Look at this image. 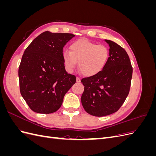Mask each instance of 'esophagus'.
Returning <instances> with one entry per match:
<instances>
[{
	"mask_svg": "<svg viewBox=\"0 0 156 156\" xmlns=\"http://www.w3.org/2000/svg\"><path fill=\"white\" fill-rule=\"evenodd\" d=\"M76 82L77 83H80V82H81V79H80L79 77H76Z\"/></svg>",
	"mask_w": 156,
	"mask_h": 156,
	"instance_id": "34e87169",
	"label": "esophagus"
}]
</instances>
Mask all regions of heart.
<instances>
[{"instance_id":"obj_1","label":"heart","mask_w":156,"mask_h":156,"mask_svg":"<svg viewBox=\"0 0 156 156\" xmlns=\"http://www.w3.org/2000/svg\"><path fill=\"white\" fill-rule=\"evenodd\" d=\"M70 51L63 52V60L67 69L72 72L79 62V69L85 76H94L105 67L109 50L104 45H98L86 39L73 41Z\"/></svg>"}]
</instances>
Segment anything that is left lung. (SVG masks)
Wrapping results in <instances>:
<instances>
[{
  "label": "left lung",
  "instance_id": "obj_1",
  "mask_svg": "<svg viewBox=\"0 0 156 156\" xmlns=\"http://www.w3.org/2000/svg\"><path fill=\"white\" fill-rule=\"evenodd\" d=\"M105 41L110 47L105 67L94 76L81 79L83 107L95 116L109 115L119 109L129 92L133 73L126 50L114 41Z\"/></svg>",
  "mask_w": 156,
  "mask_h": 156
}]
</instances>
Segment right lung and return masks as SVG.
Instances as JSON below:
<instances>
[{
	"label": "right lung",
	"instance_id": "right-lung-1",
	"mask_svg": "<svg viewBox=\"0 0 156 156\" xmlns=\"http://www.w3.org/2000/svg\"><path fill=\"white\" fill-rule=\"evenodd\" d=\"M74 36L45 31L24 51L18 71L20 92L34 112L50 114L58 110L76 82V77L66 71L63 60L64 46Z\"/></svg>",
	"mask_w": 156,
	"mask_h": 156
}]
</instances>
